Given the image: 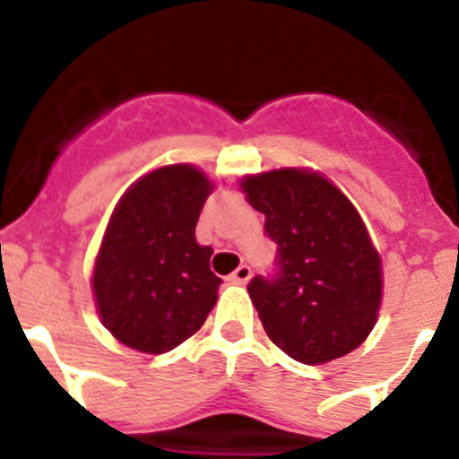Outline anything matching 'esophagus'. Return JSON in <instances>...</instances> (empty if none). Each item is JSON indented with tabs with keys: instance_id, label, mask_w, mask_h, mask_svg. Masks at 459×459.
<instances>
[{
	"instance_id": "obj_1",
	"label": "esophagus",
	"mask_w": 459,
	"mask_h": 459,
	"mask_svg": "<svg viewBox=\"0 0 459 459\" xmlns=\"http://www.w3.org/2000/svg\"><path fill=\"white\" fill-rule=\"evenodd\" d=\"M229 279L233 281V284H247V281L252 279V268H249V265L245 263V265H240V268L235 270Z\"/></svg>"
}]
</instances>
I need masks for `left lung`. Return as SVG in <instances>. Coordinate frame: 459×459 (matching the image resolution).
<instances>
[{
	"label": "left lung",
	"mask_w": 459,
	"mask_h": 459,
	"mask_svg": "<svg viewBox=\"0 0 459 459\" xmlns=\"http://www.w3.org/2000/svg\"><path fill=\"white\" fill-rule=\"evenodd\" d=\"M242 189L277 245L273 273L247 286L270 340L305 365L358 349L381 305V258L356 207L298 169L254 175Z\"/></svg>",
	"instance_id": "left-lung-1"
}]
</instances>
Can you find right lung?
Wrapping results in <instances>:
<instances>
[{
    "mask_svg": "<svg viewBox=\"0 0 459 459\" xmlns=\"http://www.w3.org/2000/svg\"><path fill=\"white\" fill-rule=\"evenodd\" d=\"M210 189L194 166H166L115 207L91 286L103 325L122 344L166 353L212 312L221 279L210 270L212 247L194 235Z\"/></svg>",
    "mask_w": 459,
    "mask_h": 459,
    "instance_id": "1",
    "label": "right lung"
}]
</instances>
